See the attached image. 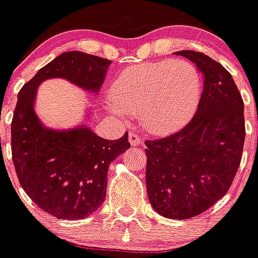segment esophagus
Here are the masks:
<instances>
[{"label":"esophagus","mask_w":258,"mask_h":258,"mask_svg":"<svg viewBox=\"0 0 258 258\" xmlns=\"http://www.w3.org/2000/svg\"><path fill=\"white\" fill-rule=\"evenodd\" d=\"M128 140H130V144L132 146H137V145H141L142 142H144V140H142V137L140 136V135H137L136 132H130L128 135Z\"/></svg>","instance_id":"1"}]
</instances>
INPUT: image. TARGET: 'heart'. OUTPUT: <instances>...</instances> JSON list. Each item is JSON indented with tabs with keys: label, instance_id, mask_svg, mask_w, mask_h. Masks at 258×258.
Returning a JSON list of instances; mask_svg holds the SVG:
<instances>
[{
	"label": "heart",
	"instance_id": "b5f03b06",
	"mask_svg": "<svg viewBox=\"0 0 258 258\" xmlns=\"http://www.w3.org/2000/svg\"><path fill=\"white\" fill-rule=\"evenodd\" d=\"M202 80L186 59H160L135 64L117 76L111 86L114 102L108 111L119 118L137 113L140 123L155 135L178 131L196 113Z\"/></svg>",
	"mask_w": 258,
	"mask_h": 258
}]
</instances>
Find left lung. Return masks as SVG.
Wrapping results in <instances>:
<instances>
[{"mask_svg":"<svg viewBox=\"0 0 258 258\" xmlns=\"http://www.w3.org/2000/svg\"><path fill=\"white\" fill-rule=\"evenodd\" d=\"M204 77L200 105L186 127L166 139L146 141V186L157 213L187 220L227 194L243 150V101L230 72L196 51H177Z\"/></svg>","mask_w":258,"mask_h":258,"instance_id":"obj_1","label":"left lung"}]
</instances>
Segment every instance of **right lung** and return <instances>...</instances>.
<instances>
[{"instance_id": "1", "label": "right lung", "mask_w": 258, "mask_h": 258, "mask_svg": "<svg viewBox=\"0 0 258 258\" xmlns=\"http://www.w3.org/2000/svg\"><path fill=\"white\" fill-rule=\"evenodd\" d=\"M110 64V59L85 52H64L18 93L11 124L17 177L30 199L59 220H81L103 204L108 166L131 145L128 132L110 141L83 122L67 130L45 126L35 111L37 88L46 80L63 79L86 92L98 93Z\"/></svg>"}]
</instances>
